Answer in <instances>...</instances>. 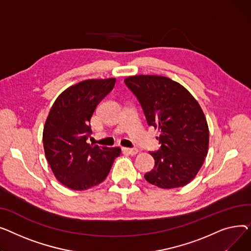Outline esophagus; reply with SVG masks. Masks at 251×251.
<instances>
[{
	"label": "esophagus",
	"mask_w": 251,
	"mask_h": 251,
	"mask_svg": "<svg viewBox=\"0 0 251 251\" xmlns=\"http://www.w3.org/2000/svg\"><path fill=\"white\" fill-rule=\"evenodd\" d=\"M123 151L129 155H136L138 153V149L136 148H123Z\"/></svg>",
	"instance_id": "obj_1"
}]
</instances>
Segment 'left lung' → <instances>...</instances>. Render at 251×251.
I'll list each match as a JSON object with an SVG mask.
<instances>
[{
	"mask_svg": "<svg viewBox=\"0 0 251 251\" xmlns=\"http://www.w3.org/2000/svg\"><path fill=\"white\" fill-rule=\"evenodd\" d=\"M143 108L147 124L160 131V149L150 152L154 168L145 178L160 188L186 185L201 169L209 149V127L198 103L169 78L140 75L125 80Z\"/></svg>",
	"mask_w": 251,
	"mask_h": 251,
	"instance_id": "left-lung-1",
	"label": "left lung"
}]
</instances>
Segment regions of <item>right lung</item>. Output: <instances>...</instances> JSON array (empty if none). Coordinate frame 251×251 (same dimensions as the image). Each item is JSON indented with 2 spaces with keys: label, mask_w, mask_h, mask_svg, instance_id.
<instances>
[{
  "label": "right lung",
  "mask_w": 251,
  "mask_h": 251,
  "mask_svg": "<svg viewBox=\"0 0 251 251\" xmlns=\"http://www.w3.org/2000/svg\"><path fill=\"white\" fill-rule=\"evenodd\" d=\"M115 79L85 80L56 98L43 128V148L56 177L65 186L85 190L108 175L121 149L90 145L91 117L114 87Z\"/></svg>",
  "instance_id": "right-lung-1"
}]
</instances>
